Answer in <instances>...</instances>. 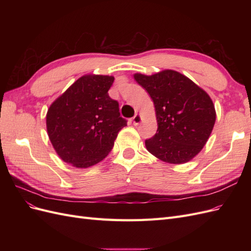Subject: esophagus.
Listing matches in <instances>:
<instances>
[{
  "mask_svg": "<svg viewBox=\"0 0 251 251\" xmlns=\"http://www.w3.org/2000/svg\"><path fill=\"white\" fill-rule=\"evenodd\" d=\"M140 121H141V117L138 115V114H136V115L133 117V124L135 126H138L140 124Z\"/></svg>",
  "mask_w": 251,
  "mask_h": 251,
  "instance_id": "1",
  "label": "esophagus"
}]
</instances>
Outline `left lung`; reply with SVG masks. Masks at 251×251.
Listing matches in <instances>:
<instances>
[{"instance_id":"obj_1","label":"left lung","mask_w":251,"mask_h":251,"mask_svg":"<svg viewBox=\"0 0 251 251\" xmlns=\"http://www.w3.org/2000/svg\"><path fill=\"white\" fill-rule=\"evenodd\" d=\"M135 80L153 100L157 133L146 140L147 150L160 160L181 164L193 159L209 138L216 121L208 94L177 71L151 76L135 74Z\"/></svg>"}]
</instances>
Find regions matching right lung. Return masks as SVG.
<instances>
[{
    "mask_svg": "<svg viewBox=\"0 0 251 251\" xmlns=\"http://www.w3.org/2000/svg\"><path fill=\"white\" fill-rule=\"evenodd\" d=\"M113 81V76L85 75L50 105L48 135L65 162L85 169L101 161L126 126L118 101L108 93Z\"/></svg>",
    "mask_w": 251,
    "mask_h": 251,
    "instance_id": "1",
    "label": "right lung"
}]
</instances>
